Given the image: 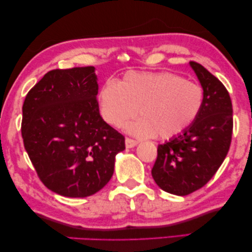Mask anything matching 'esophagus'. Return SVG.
<instances>
[{"mask_svg":"<svg viewBox=\"0 0 252 252\" xmlns=\"http://www.w3.org/2000/svg\"><path fill=\"white\" fill-rule=\"evenodd\" d=\"M125 144H126L127 149H130V148H134V146H136L138 144V142L135 141V139H131V138L127 137L125 139Z\"/></svg>","mask_w":252,"mask_h":252,"instance_id":"esophagus-1","label":"esophagus"}]
</instances>
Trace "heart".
<instances>
[{"mask_svg":"<svg viewBox=\"0 0 252 252\" xmlns=\"http://www.w3.org/2000/svg\"><path fill=\"white\" fill-rule=\"evenodd\" d=\"M204 102L198 84L169 72H128L119 83L107 81L98 94L103 121L116 127L127 125L128 133L138 136L172 138L196 121Z\"/></svg>","mask_w":252,"mask_h":252,"instance_id":"1","label":"heart"}]
</instances>
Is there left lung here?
Wrapping results in <instances>:
<instances>
[{
    "label": "left lung",
    "instance_id": "8db88e82",
    "mask_svg": "<svg viewBox=\"0 0 252 252\" xmlns=\"http://www.w3.org/2000/svg\"><path fill=\"white\" fill-rule=\"evenodd\" d=\"M204 92L202 110L184 133L158 146L152 177L162 190L186 196L204 187L229 152L233 114L223 83L196 62H189Z\"/></svg>",
    "mask_w": 252,
    "mask_h": 252
}]
</instances>
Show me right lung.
I'll return each mask as SVG.
<instances>
[{
	"mask_svg": "<svg viewBox=\"0 0 252 252\" xmlns=\"http://www.w3.org/2000/svg\"><path fill=\"white\" fill-rule=\"evenodd\" d=\"M94 66L53 69L27 94L22 106L23 144L46 187L82 198L114 175L125 137L99 113Z\"/></svg>",
	"mask_w": 252,
	"mask_h": 252,
	"instance_id": "obj_1",
	"label": "right lung"
}]
</instances>
